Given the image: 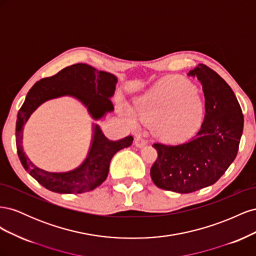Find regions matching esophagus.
Masks as SVG:
<instances>
[{
    "instance_id": "1",
    "label": "esophagus",
    "mask_w": 256,
    "mask_h": 256,
    "mask_svg": "<svg viewBox=\"0 0 256 256\" xmlns=\"http://www.w3.org/2000/svg\"><path fill=\"white\" fill-rule=\"evenodd\" d=\"M134 144H136V147H138V148H142V147H144L147 144V142H146L145 138H143L142 136H138V138H136Z\"/></svg>"
}]
</instances>
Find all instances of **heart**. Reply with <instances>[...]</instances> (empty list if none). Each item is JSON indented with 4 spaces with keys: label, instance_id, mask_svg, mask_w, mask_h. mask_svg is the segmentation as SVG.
I'll return each mask as SVG.
<instances>
[{
    "label": "heart",
    "instance_id": "heart-1",
    "mask_svg": "<svg viewBox=\"0 0 256 256\" xmlns=\"http://www.w3.org/2000/svg\"><path fill=\"white\" fill-rule=\"evenodd\" d=\"M203 114V100L192 83L166 78L136 100V113L128 111V118L132 124L138 118L146 122L154 120L152 129L157 136L177 142L194 132Z\"/></svg>",
    "mask_w": 256,
    "mask_h": 256
}]
</instances>
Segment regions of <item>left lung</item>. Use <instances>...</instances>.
I'll return each instance as SVG.
<instances>
[{"label":"left lung","mask_w":256,"mask_h":256,"mask_svg":"<svg viewBox=\"0 0 256 256\" xmlns=\"http://www.w3.org/2000/svg\"><path fill=\"white\" fill-rule=\"evenodd\" d=\"M189 76H198L205 97L200 129L188 142L154 143L158 158L150 176L158 188L191 193L214 184L237 156L244 114L233 90L212 68L198 64Z\"/></svg>","instance_id":"left-lung-1"}]
</instances>
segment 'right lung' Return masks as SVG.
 Here are the masks:
<instances>
[{
	"label": "right lung",
	"mask_w": 256,
	"mask_h": 256,
	"mask_svg": "<svg viewBox=\"0 0 256 256\" xmlns=\"http://www.w3.org/2000/svg\"><path fill=\"white\" fill-rule=\"evenodd\" d=\"M116 82L118 78L114 74L79 63L42 79L28 90L17 115V152L23 168L46 189L58 193H83L94 190L106 180L112 157L132 144L134 138L128 136L118 141H111L96 125L92 147L83 164L70 172L50 173L35 166L23 152L22 131L30 114L49 99L69 95L79 99L88 106L92 118L99 120L106 112L114 110L110 97L114 94Z\"/></svg>",
	"instance_id": "1"
}]
</instances>
